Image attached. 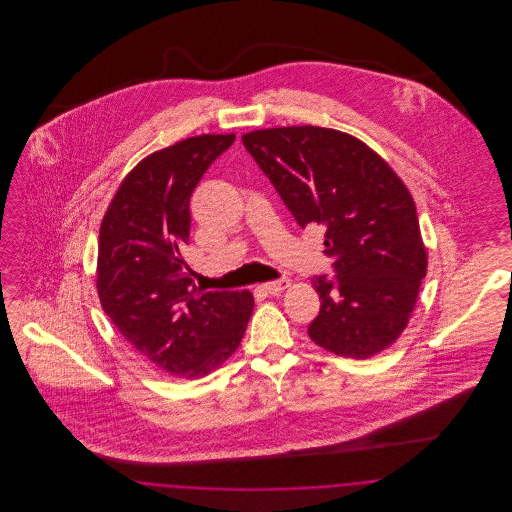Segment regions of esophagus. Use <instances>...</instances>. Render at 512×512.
<instances>
[{
	"mask_svg": "<svg viewBox=\"0 0 512 512\" xmlns=\"http://www.w3.org/2000/svg\"><path fill=\"white\" fill-rule=\"evenodd\" d=\"M290 288V278H280V280H274V282H267V284H263V290L268 293H272V295H276V293H282L284 290H288Z\"/></svg>",
	"mask_w": 512,
	"mask_h": 512,
	"instance_id": "obj_1",
	"label": "esophagus"
}]
</instances>
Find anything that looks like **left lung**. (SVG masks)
Here are the masks:
<instances>
[{
    "instance_id": "1",
    "label": "left lung",
    "mask_w": 512,
    "mask_h": 512,
    "mask_svg": "<svg viewBox=\"0 0 512 512\" xmlns=\"http://www.w3.org/2000/svg\"><path fill=\"white\" fill-rule=\"evenodd\" d=\"M301 228L324 226L334 282L313 278L320 313L309 338L326 351L368 359L401 336L428 255L411 192L359 138L322 126H278L242 136Z\"/></svg>"
}]
</instances>
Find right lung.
<instances>
[{
	"instance_id": "add662e5",
	"label": "right lung",
	"mask_w": 512,
	"mask_h": 512,
	"mask_svg": "<svg viewBox=\"0 0 512 512\" xmlns=\"http://www.w3.org/2000/svg\"><path fill=\"white\" fill-rule=\"evenodd\" d=\"M236 140L201 134L144 157L113 195L99 228L96 286L105 315L146 361L201 378L240 347L253 295L203 292L186 270L190 197Z\"/></svg>"
}]
</instances>
